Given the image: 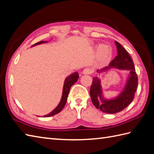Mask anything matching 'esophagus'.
Wrapping results in <instances>:
<instances>
[{
    "mask_svg": "<svg viewBox=\"0 0 154 154\" xmlns=\"http://www.w3.org/2000/svg\"><path fill=\"white\" fill-rule=\"evenodd\" d=\"M92 72H93V70H92L91 68H85L83 71V73L85 75L91 74Z\"/></svg>",
    "mask_w": 154,
    "mask_h": 154,
    "instance_id": "obj_1",
    "label": "esophagus"
}]
</instances>
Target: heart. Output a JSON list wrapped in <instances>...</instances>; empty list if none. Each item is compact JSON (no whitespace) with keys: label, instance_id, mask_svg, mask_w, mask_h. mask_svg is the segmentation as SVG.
Returning <instances> with one entry per match:
<instances>
[{"label":"heart","instance_id":"heart-1","mask_svg":"<svg viewBox=\"0 0 154 154\" xmlns=\"http://www.w3.org/2000/svg\"><path fill=\"white\" fill-rule=\"evenodd\" d=\"M98 58L101 60H108L111 56V48L107 45H100L96 51Z\"/></svg>","mask_w":154,"mask_h":154}]
</instances>
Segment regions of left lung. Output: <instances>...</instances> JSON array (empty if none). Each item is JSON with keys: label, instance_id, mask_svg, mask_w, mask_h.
Wrapping results in <instances>:
<instances>
[{"label": "left lung", "instance_id": "obj_1", "mask_svg": "<svg viewBox=\"0 0 154 154\" xmlns=\"http://www.w3.org/2000/svg\"><path fill=\"white\" fill-rule=\"evenodd\" d=\"M117 55L109 64L108 66L96 71L99 75L106 72L111 69L127 70L129 71L125 83L117 96L112 98H106L103 95L101 85V79L95 77L92 79L90 89V95L93 104L97 109L108 113H116L121 112L133 101L138 87V77L135 72L134 63L127 51L119 42L115 41Z\"/></svg>", "mask_w": 154, "mask_h": 154}]
</instances>
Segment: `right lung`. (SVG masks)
I'll use <instances>...</instances> for the list:
<instances>
[{
  "mask_svg": "<svg viewBox=\"0 0 154 154\" xmlns=\"http://www.w3.org/2000/svg\"><path fill=\"white\" fill-rule=\"evenodd\" d=\"M47 42L48 41H40L38 42H37V43H35L32 46H35L36 45H41L42 43H46V42ZM79 78V73L76 71V72L71 73V75H69V76H67L65 79V81H64V83H63V87L62 98H61L60 102H59L58 105L57 106L51 113H49L48 114H47V115H45L42 117H51V116L56 115V114H58V113H60L61 112V111L62 110L63 107L66 105V103L67 100V96H68L71 86H72L74 83H76ZM38 117H40V116H38Z\"/></svg>",
  "mask_w": 154,
  "mask_h": 154,
  "instance_id": "right-lung-1",
  "label": "right lung"
}]
</instances>
